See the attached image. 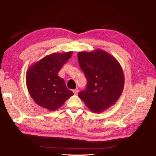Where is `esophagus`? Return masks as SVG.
Segmentation results:
<instances>
[{
	"mask_svg": "<svg viewBox=\"0 0 156 156\" xmlns=\"http://www.w3.org/2000/svg\"><path fill=\"white\" fill-rule=\"evenodd\" d=\"M73 92L75 94H78V92H79V90L78 89H73Z\"/></svg>",
	"mask_w": 156,
	"mask_h": 156,
	"instance_id": "esophagus-1",
	"label": "esophagus"
}]
</instances>
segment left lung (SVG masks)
Returning <instances> with one entry per match:
<instances>
[{
	"mask_svg": "<svg viewBox=\"0 0 156 156\" xmlns=\"http://www.w3.org/2000/svg\"><path fill=\"white\" fill-rule=\"evenodd\" d=\"M79 66L87 79L84 90L78 94L91 111L99 113L116 103L124 86L123 70L115 57L102 49L79 51Z\"/></svg>",
	"mask_w": 156,
	"mask_h": 156,
	"instance_id": "8db88e82",
	"label": "left lung"
}]
</instances>
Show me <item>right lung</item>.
<instances>
[{
	"mask_svg": "<svg viewBox=\"0 0 156 156\" xmlns=\"http://www.w3.org/2000/svg\"><path fill=\"white\" fill-rule=\"evenodd\" d=\"M72 54L73 51L54 53L28 68L26 85L32 99L40 107L50 111H56L74 94L58 74Z\"/></svg>",
	"mask_w": 156,
	"mask_h": 156,
	"instance_id": "right-lung-1",
	"label": "right lung"
}]
</instances>
